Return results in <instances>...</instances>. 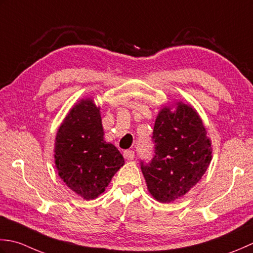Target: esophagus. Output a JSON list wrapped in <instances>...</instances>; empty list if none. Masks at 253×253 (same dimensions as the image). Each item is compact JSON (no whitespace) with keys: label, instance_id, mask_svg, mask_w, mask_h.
Masks as SVG:
<instances>
[{"label":"esophagus","instance_id":"1","mask_svg":"<svg viewBox=\"0 0 253 253\" xmlns=\"http://www.w3.org/2000/svg\"><path fill=\"white\" fill-rule=\"evenodd\" d=\"M123 156H125V158L127 159V161H132L134 156H135V153H134L132 149H126V151L123 152Z\"/></svg>","mask_w":253,"mask_h":253}]
</instances>
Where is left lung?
I'll return each mask as SVG.
<instances>
[{
  "label": "left lung",
  "mask_w": 253,
  "mask_h": 253,
  "mask_svg": "<svg viewBox=\"0 0 253 253\" xmlns=\"http://www.w3.org/2000/svg\"><path fill=\"white\" fill-rule=\"evenodd\" d=\"M154 155L141 161L148 191L170 203L190 191L202 178L212 159V148L198 113L179 102L176 111L165 107L153 131Z\"/></svg>",
  "instance_id": "1"
}]
</instances>
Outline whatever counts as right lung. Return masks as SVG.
Instances as JSON below:
<instances>
[{
	"label": "right lung",
	"mask_w": 253,
	"mask_h": 253,
	"mask_svg": "<svg viewBox=\"0 0 253 253\" xmlns=\"http://www.w3.org/2000/svg\"><path fill=\"white\" fill-rule=\"evenodd\" d=\"M55 166L66 185L86 200L105 191L125 164L120 152L104 141L99 108L83 99L64 119L55 137Z\"/></svg>",
	"instance_id": "obj_1"
}]
</instances>
